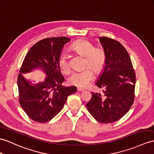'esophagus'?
<instances>
[{"instance_id":"1","label":"esophagus","mask_w":154,"mask_h":154,"mask_svg":"<svg viewBox=\"0 0 154 154\" xmlns=\"http://www.w3.org/2000/svg\"><path fill=\"white\" fill-rule=\"evenodd\" d=\"M84 91V89L81 88H77V91L82 92V91Z\"/></svg>"}]
</instances>
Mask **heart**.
I'll return each instance as SVG.
<instances>
[{
	"label": "heart",
	"instance_id": "obj_1",
	"mask_svg": "<svg viewBox=\"0 0 154 154\" xmlns=\"http://www.w3.org/2000/svg\"><path fill=\"white\" fill-rule=\"evenodd\" d=\"M71 48L78 54L85 57L84 67L87 68L82 71L73 72L69 78L68 81L71 85L85 88L94 78V71L97 74L103 72L106 63V54L102 49L95 48L94 44L84 39L74 42L71 45ZM57 64L63 73L68 74L70 72L68 58L65 53L59 55Z\"/></svg>",
	"mask_w": 154,
	"mask_h": 154
}]
</instances>
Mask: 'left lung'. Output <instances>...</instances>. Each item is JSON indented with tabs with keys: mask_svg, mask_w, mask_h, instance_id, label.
I'll return each mask as SVG.
<instances>
[{
	"mask_svg": "<svg viewBox=\"0 0 154 154\" xmlns=\"http://www.w3.org/2000/svg\"><path fill=\"white\" fill-rule=\"evenodd\" d=\"M99 39L106 63L95 85L103 90L102 93H91L86 106L97 121L107 124L120 119L132 106L136 75L128 52L118 41L106 36Z\"/></svg>",
	"mask_w": 154,
	"mask_h": 154,
	"instance_id": "left-lung-1",
	"label": "left lung"
}]
</instances>
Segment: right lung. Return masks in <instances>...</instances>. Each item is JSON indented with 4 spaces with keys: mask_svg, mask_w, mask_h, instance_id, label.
Wrapping results in <instances>:
<instances>
[{
    "mask_svg": "<svg viewBox=\"0 0 154 154\" xmlns=\"http://www.w3.org/2000/svg\"><path fill=\"white\" fill-rule=\"evenodd\" d=\"M70 39L65 36L52 37L36 42L27 52L17 77L19 103L32 120L48 122L61 110L69 95L76 92L75 86L65 87L57 60L64 45ZM36 68L47 74L45 81L33 85L22 76Z\"/></svg>",
    "mask_w": 154,
    "mask_h": 154,
    "instance_id": "obj_1",
    "label": "right lung"
}]
</instances>
